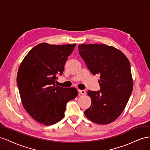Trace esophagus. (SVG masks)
Here are the masks:
<instances>
[{
    "label": "esophagus",
    "instance_id": "obj_1",
    "mask_svg": "<svg viewBox=\"0 0 150 150\" xmlns=\"http://www.w3.org/2000/svg\"><path fill=\"white\" fill-rule=\"evenodd\" d=\"M79 92L81 94H82V95H85V94L86 93V91H85V90H79Z\"/></svg>",
    "mask_w": 150,
    "mask_h": 150
}]
</instances>
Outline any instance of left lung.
Masks as SVG:
<instances>
[{
    "instance_id": "8db88e82",
    "label": "left lung",
    "mask_w": 150,
    "mask_h": 150,
    "mask_svg": "<svg viewBox=\"0 0 150 150\" xmlns=\"http://www.w3.org/2000/svg\"><path fill=\"white\" fill-rule=\"evenodd\" d=\"M79 53L93 75H99V91H88L92 104L85 111L93 122L107 125L121 115L133 87L130 63L121 51L104 44L79 45Z\"/></svg>"
}]
</instances>
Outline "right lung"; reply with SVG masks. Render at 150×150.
Segmentation results:
<instances>
[{
	"mask_svg": "<svg viewBox=\"0 0 150 150\" xmlns=\"http://www.w3.org/2000/svg\"><path fill=\"white\" fill-rule=\"evenodd\" d=\"M75 45L39 44L29 51L19 68L17 84L23 105L33 119L44 125L61 121L67 102L78 94L74 87L55 84Z\"/></svg>",
	"mask_w": 150,
	"mask_h": 150,
	"instance_id": "add662e5",
	"label": "right lung"
}]
</instances>
